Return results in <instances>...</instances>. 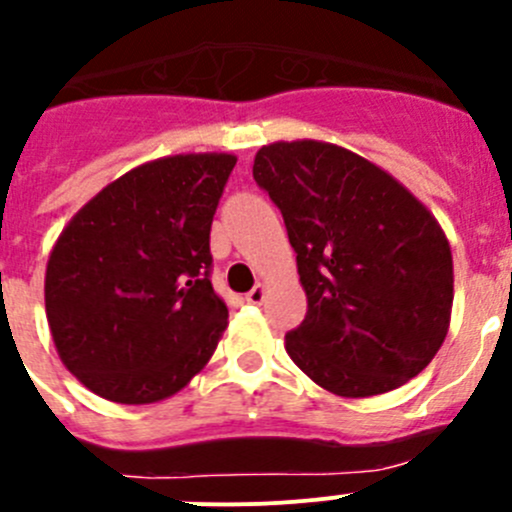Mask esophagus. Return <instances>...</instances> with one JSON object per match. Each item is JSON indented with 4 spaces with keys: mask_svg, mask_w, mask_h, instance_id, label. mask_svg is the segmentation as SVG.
Segmentation results:
<instances>
[{
    "mask_svg": "<svg viewBox=\"0 0 512 512\" xmlns=\"http://www.w3.org/2000/svg\"><path fill=\"white\" fill-rule=\"evenodd\" d=\"M245 300L250 302V305H260L262 300H265V285H255L250 292L245 295Z\"/></svg>",
    "mask_w": 512,
    "mask_h": 512,
    "instance_id": "esophagus-1",
    "label": "esophagus"
}]
</instances>
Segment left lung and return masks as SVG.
<instances>
[{"label":"left lung","instance_id":"8db88e82","mask_svg":"<svg viewBox=\"0 0 512 512\" xmlns=\"http://www.w3.org/2000/svg\"><path fill=\"white\" fill-rule=\"evenodd\" d=\"M252 177L285 220L307 315L287 355L320 388L370 398L400 388L443 345L453 255L435 217L372 162L325 142H275Z\"/></svg>","mask_w":512,"mask_h":512}]
</instances>
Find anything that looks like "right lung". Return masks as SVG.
<instances>
[{"label":"right lung","instance_id":"right-lung-1","mask_svg":"<svg viewBox=\"0 0 512 512\" xmlns=\"http://www.w3.org/2000/svg\"><path fill=\"white\" fill-rule=\"evenodd\" d=\"M235 162H147L59 235L44 277L49 330L67 370L99 398L165 400L215 352L227 307L210 282V227Z\"/></svg>","mask_w":512,"mask_h":512}]
</instances>
